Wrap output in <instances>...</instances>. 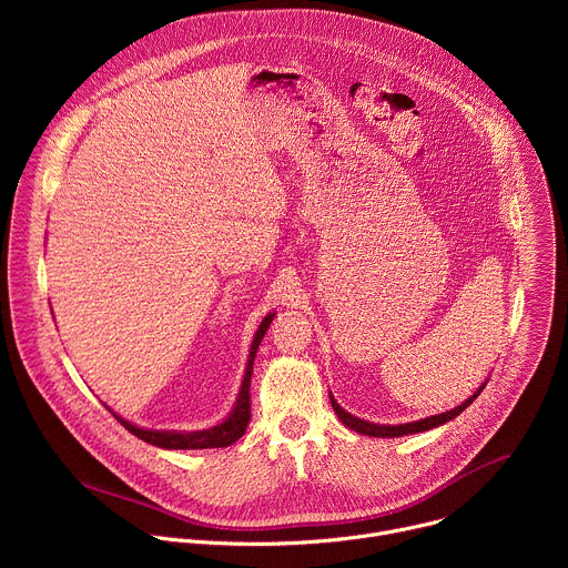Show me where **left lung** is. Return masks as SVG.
<instances>
[{"label": "left lung", "mask_w": 568, "mask_h": 568, "mask_svg": "<svg viewBox=\"0 0 568 568\" xmlns=\"http://www.w3.org/2000/svg\"><path fill=\"white\" fill-rule=\"evenodd\" d=\"M483 386H485V382H483ZM483 386H480L469 399H465L463 404H458L456 409H452V412H447V414H438V416H432V418H425V420H418V423H404V425H375V423H368V420H359V418L351 416L348 412H344V409L339 407V404L335 402V397H331V402H333V409H335L337 416L342 418V423H344L346 427H351L353 432L364 434V436H373V438H397V436L427 432V429H434V427H440V425L454 420L458 414H463V412L469 407V404L478 397V393L483 390Z\"/></svg>", "instance_id": "1"}]
</instances>
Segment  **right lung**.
Instances as JSON below:
<instances>
[{
    "label": "right lung",
    "instance_id": "1",
    "mask_svg": "<svg viewBox=\"0 0 568 568\" xmlns=\"http://www.w3.org/2000/svg\"><path fill=\"white\" fill-rule=\"evenodd\" d=\"M274 314H267L263 318V323L258 326L254 342H252V351H250V362H247V371H245V379H242L237 399H235V407L231 412V416L211 427V429H202V432H152V429H141L134 427L132 423L123 420L121 416H116L112 412V416L136 438L156 445V447H164V449H211V447H229L231 443H235L242 434H245L250 420H252V397H250V384H252V371H254V359L261 346V339L265 337L270 323H272Z\"/></svg>",
    "mask_w": 568,
    "mask_h": 568
}]
</instances>
